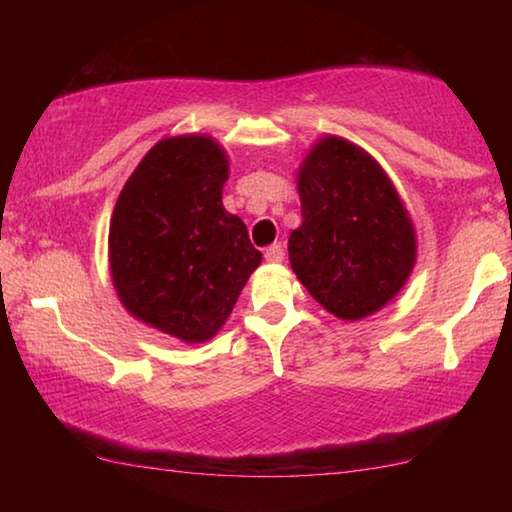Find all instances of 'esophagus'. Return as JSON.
I'll return each instance as SVG.
<instances>
[{
	"instance_id": "1",
	"label": "esophagus",
	"mask_w": 512,
	"mask_h": 512,
	"mask_svg": "<svg viewBox=\"0 0 512 512\" xmlns=\"http://www.w3.org/2000/svg\"><path fill=\"white\" fill-rule=\"evenodd\" d=\"M264 257H266V262L280 264L284 259V246L282 244H271L264 250Z\"/></svg>"
}]
</instances>
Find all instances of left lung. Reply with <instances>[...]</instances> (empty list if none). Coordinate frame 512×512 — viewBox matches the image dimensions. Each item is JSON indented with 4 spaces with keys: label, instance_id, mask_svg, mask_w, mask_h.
I'll return each instance as SVG.
<instances>
[{
    "label": "left lung",
    "instance_id": "8db88e82",
    "mask_svg": "<svg viewBox=\"0 0 512 512\" xmlns=\"http://www.w3.org/2000/svg\"><path fill=\"white\" fill-rule=\"evenodd\" d=\"M302 225L289 237L298 280L329 314L361 320L388 305L415 266V228L379 162L325 135L298 171Z\"/></svg>",
    "mask_w": 512,
    "mask_h": 512
}]
</instances>
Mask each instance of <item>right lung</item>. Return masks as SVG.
I'll return each mask as SVG.
<instances>
[{
  "label": "right lung",
  "instance_id": "right-lung-1",
  "mask_svg": "<svg viewBox=\"0 0 512 512\" xmlns=\"http://www.w3.org/2000/svg\"><path fill=\"white\" fill-rule=\"evenodd\" d=\"M228 155L207 135L164 137L126 180L110 219V275L133 318L185 343L219 332L262 253L221 192Z\"/></svg>",
  "mask_w": 512,
  "mask_h": 512
}]
</instances>
